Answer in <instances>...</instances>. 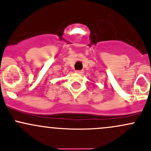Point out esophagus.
I'll use <instances>...</instances> for the list:
<instances>
[{"mask_svg":"<svg viewBox=\"0 0 151 151\" xmlns=\"http://www.w3.org/2000/svg\"><path fill=\"white\" fill-rule=\"evenodd\" d=\"M76 73L78 74H82L83 73V70H76Z\"/></svg>","mask_w":151,"mask_h":151,"instance_id":"esophagus-1","label":"esophagus"}]
</instances>
